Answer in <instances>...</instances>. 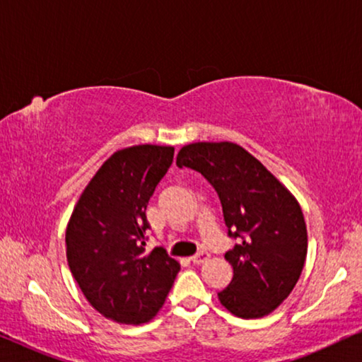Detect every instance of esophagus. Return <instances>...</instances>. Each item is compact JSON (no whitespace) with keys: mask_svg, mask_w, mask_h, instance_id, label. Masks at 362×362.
I'll list each match as a JSON object with an SVG mask.
<instances>
[{"mask_svg":"<svg viewBox=\"0 0 362 362\" xmlns=\"http://www.w3.org/2000/svg\"><path fill=\"white\" fill-rule=\"evenodd\" d=\"M209 259V254H207V252H199V254H196L194 257H191V260H192V264H204V262Z\"/></svg>","mask_w":362,"mask_h":362,"instance_id":"esophagus-1","label":"esophagus"}]
</instances>
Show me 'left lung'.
I'll return each instance as SVG.
<instances>
[{"label": "left lung", "instance_id": "left-lung-1", "mask_svg": "<svg viewBox=\"0 0 362 362\" xmlns=\"http://www.w3.org/2000/svg\"><path fill=\"white\" fill-rule=\"evenodd\" d=\"M177 168L199 171L219 194L229 235L230 284L221 305L244 320L264 318L288 298L305 267L308 232L301 207L284 182L240 145L197 141L182 146Z\"/></svg>", "mask_w": 362, "mask_h": 362}]
</instances>
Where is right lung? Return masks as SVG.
I'll return each instance as SVG.
<instances>
[{"instance_id":"1","label":"right lung","mask_w":362,"mask_h":362,"mask_svg":"<svg viewBox=\"0 0 362 362\" xmlns=\"http://www.w3.org/2000/svg\"><path fill=\"white\" fill-rule=\"evenodd\" d=\"M175 148L135 145L113 153L88 181L66 229L74 279L93 310L122 325H141L165 305L180 264L146 252V207L173 163Z\"/></svg>"}]
</instances>
